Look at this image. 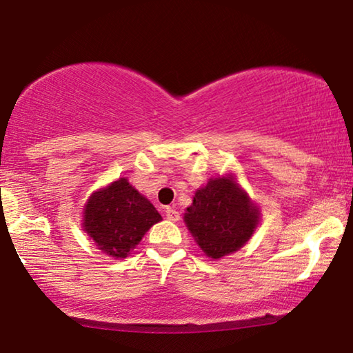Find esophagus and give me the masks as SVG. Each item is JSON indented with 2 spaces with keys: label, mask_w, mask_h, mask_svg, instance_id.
Segmentation results:
<instances>
[{
  "label": "esophagus",
  "mask_w": 353,
  "mask_h": 353,
  "mask_svg": "<svg viewBox=\"0 0 353 353\" xmlns=\"http://www.w3.org/2000/svg\"><path fill=\"white\" fill-rule=\"evenodd\" d=\"M165 214H166V219L171 221V222H177L179 219H181V216H179V212L174 210V208H171V206L166 208Z\"/></svg>",
  "instance_id": "34e87169"
}]
</instances>
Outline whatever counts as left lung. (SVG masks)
Segmentation results:
<instances>
[{
  "mask_svg": "<svg viewBox=\"0 0 353 353\" xmlns=\"http://www.w3.org/2000/svg\"><path fill=\"white\" fill-rule=\"evenodd\" d=\"M259 208L235 177L210 179L198 188L183 214L187 228L203 252L212 259L232 254L250 240L259 224Z\"/></svg>",
  "mask_w": 353,
  "mask_h": 353,
  "instance_id": "left-lung-1",
  "label": "left lung"
}]
</instances>
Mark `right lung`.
<instances>
[{"instance_id":"right-lung-1","label":"right lung","mask_w":353,"mask_h":353,"mask_svg":"<svg viewBox=\"0 0 353 353\" xmlns=\"http://www.w3.org/2000/svg\"><path fill=\"white\" fill-rule=\"evenodd\" d=\"M160 221L155 206L125 177L94 192L83 212L84 232L99 250L115 259L126 257L148 228Z\"/></svg>"}]
</instances>
